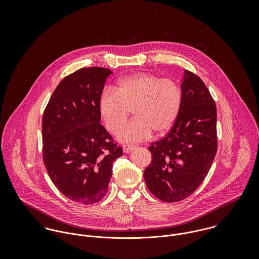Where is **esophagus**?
Masks as SVG:
<instances>
[{
    "mask_svg": "<svg viewBox=\"0 0 259 259\" xmlns=\"http://www.w3.org/2000/svg\"><path fill=\"white\" fill-rule=\"evenodd\" d=\"M135 148H136L135 146H131V145H123V146H122V150H123L124 152H126V153H127V152H130L131 150H133Z\"/></svg>",
    "mask_w": 259,
    "mask_h": 259,
    "instance_id": "1",
    "label": "esophagus"
}]
</instances>
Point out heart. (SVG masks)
Returning a JSON list of instances; mask_svg holds the SVG:
<instances>
[{
    "label": "heart",
    "instance_id": "obj_1",
    "mask_svg": "<svg viewBox=\"0 0 259 259\" xmlns=\"http://www.w3.org/2000/svg\"><path fill=\"white\" fill-rule=\"evenodd\" d=\"M183 103L181 87L171 78L138 73L120 78L115 88H105L99 97L100 115L107 130L115 134L133 110L136 118L118 133L124 143L141 142L152 132H168L179 117Z\"/></svg>",
    "mask_w": 259,
    "mask_h": 259
}]
</instances>
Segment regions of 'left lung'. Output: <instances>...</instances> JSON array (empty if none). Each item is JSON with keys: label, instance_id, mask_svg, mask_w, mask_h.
<instances>
[{"label": "left lung", "instance_id": "obj_1", "mask_svg": "<svg viewBox=\"0 0 259 259\" xmlns=\"http://www.w3.org/2000/svg\"><path fill=\"white\" fill-rule=\"evenodd\" d=\"M183 103L167 135L150 144L151 162L144 178L158 199L177 202L201 185L218 149L217 107L202 79L185 71Z\"/></svg>", "mask_w": 259, "mask_h": 259}]
</instances>
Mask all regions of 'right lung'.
Returning a JSON list of instances; mask_svg holds the SVG:
<instances>
[{
	"mask_svg": "<svg viewBox=\"0 0 259 259\" xmlns=\"http://www.w3.org/2000/svg\"><path fill=\"white\" fill-rule=\"evenodd\" d=\"M106 68H82L64 77L42 114V160L50 179L69 199L98 203L108 192L122 148L100 123L98 101Z\"/></svg>",
	"mask_w": 259,
	"mask_h": 259,
	"instance_id": "right-lung-1",
	"label": "right lung"
}]
</instances>
